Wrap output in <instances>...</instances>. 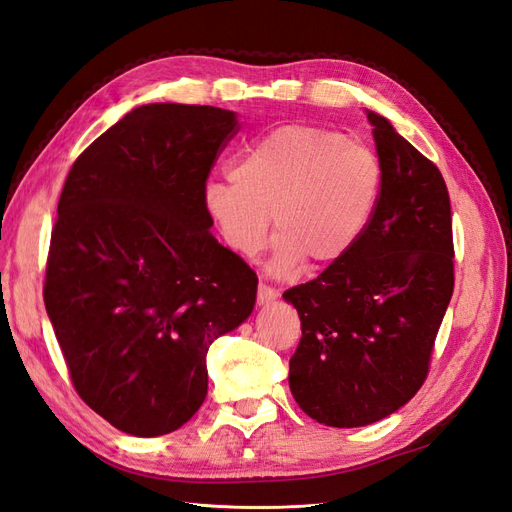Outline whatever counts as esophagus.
I'll list each match as a JSON object with an SVG mask.
<instances>
[{
	"mask_svg": "<svg viewBox=\"0 0 512 512\" xmlns=\"http://www.w3.org/2000/svg\"><path fill=\"white\" fill-rule=\"evenodd\" d=\"M258 303L260 305H267V303H271V301H275L277 297H280V290L277 288H273V286H269V284H258Z\"/></svg>",
	"mask_w": 512,
	"mask_h": 512,
	"instance_id": "esophagus-1",
	"label": "esophagus"
}]
</instances>
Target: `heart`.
Here are the masks:
<instances>
[{"label": "heart", "mask_w": 512, "mask_h": 512, "mask_svg": "<svg viewBox=\"0 0 512 512\" xmlns=\"http://www.w3.org/2000/svg\"><path fill=\"white\" fill-rule=\"evenodd\" d=\"M228 181H209L203 207L220 237L245 258L260 254L273 215L271 271L305 260L329 267L346 258L374 218L382 164L344 134L290 123L247 147Z\"/></svg>", "instance_id": "1"}]
</instances>
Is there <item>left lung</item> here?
Here are the masks:
<instances>
[{
    "mask_svg": "<svg viewBox=\"0 0 512 512\" xmlns=\"http://www.w3.org/2000/svg\"><path fill=\"white\" fill-rule=\"evenodd\" d=\"M382 194L354 250L288 288L301 342L288 382L299 408L329 427H363L421 389L455 286L451 198L438 166L367 111Z\"/></svg>",
    "mask_w": 512,
    "mask_h": 512,
    "instance_id": "8db88e82",
    "label": "left lung"
}]
</instances>
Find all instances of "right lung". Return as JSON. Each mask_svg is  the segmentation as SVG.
I'll return each instance as SVG.
<instances>
[{
    "mask_svg": "<svg viewBox=\"0 0 512 512\" xmlns=\"http://www.w3.org/2000/svg\"><path fill=\"white\" fill-rule=\"evenodd\" d=\"M239 132L215 106L145 104L72 164L44 305L76 393L119 431L164 436L207 397V350L252 314L258 277L203 207Z\"/></svg>",
    "mask_w": 512,
    "mask_h": 512,
    "instance_id": "add662e5",
    "label": "right lung"
}]
</instances>
